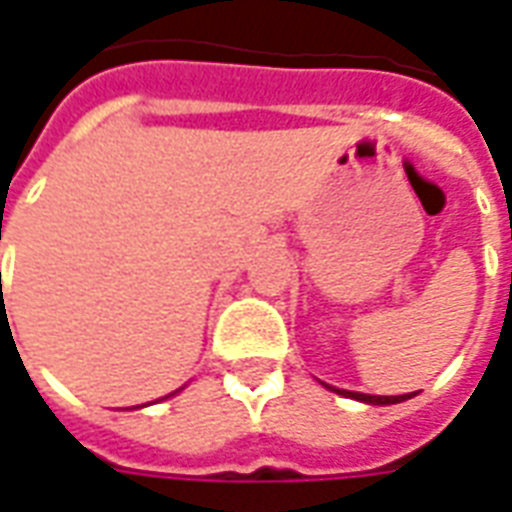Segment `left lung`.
I'll return each instance as SVG.
<instances>
[{
  "label": "left lung",
  "mask_w": 512,
  "mask_h": 512,
  "mask_svg": "<svg viewBox=\"0 0 512 512\" xmlns=\"http://www.w3.org/2000/svg\"><path fill=\"white\" fill-rule=\"evenodd\" d=\"M334 392H340L345 397H354V400H365V403H373V406H389V403H400V400H408V397L414 395H392V397H384V395H362V392H345V389H334Z\"/></svg>",
  "instance_id": "obj_1"
}]
</instances>
